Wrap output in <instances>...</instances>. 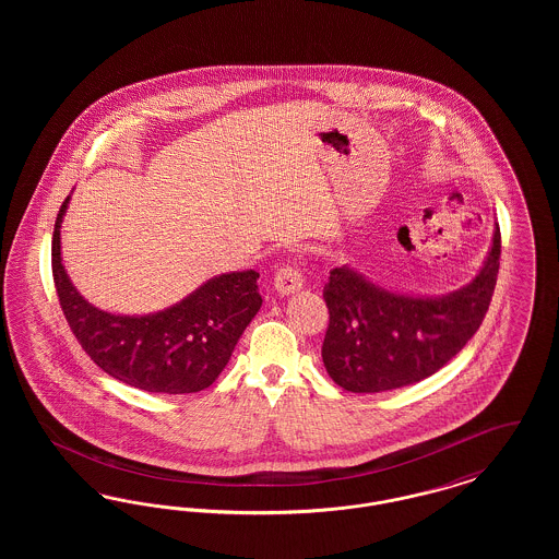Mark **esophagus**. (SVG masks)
Returning <instances> with one entry per match:
<instances>
[{"label": "esophagus", "mask_w": 559, "mask_h": 559, "mask_svg": "<svg viewBox=\"0 0 559 559\" xmlns=\"http://www.w3.org/2000/svg\"><path fill=\"white\" fill-rule=\"evenodd\" d=\"M304 287V278H301V272L297 267L287 264V266L281 267L274 276V289L278 295H292L297 293Z\"/></svg>", "instance_id": "34e87169"}]
</instances>
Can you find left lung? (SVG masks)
Masks as SVG:
<instances>
[{
  "label": "left lung",
  "mask_w": 559,
  "mask_h": 559,
  "mask_svg": "<svg viewBox=\"0 0 559 559\" xmlns=\"http://www.w3.org/2000/svg\"><path fill=\"white\" fill-rule=\"evenodd\" d=\"M501 255L499 224L472 283L447 295H408L372 283L356 267H333L322 297L329 329L322 362L347 392L374 394L440 371L474 337L488 312Z\"/></svg>",
  "instance_id": "left-lung-1"
}]
</instances>
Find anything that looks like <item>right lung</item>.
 Masks as SVG:
<instances>
[{
	"label": "right lung",
	"instance_id": "1",
	"mask_svg": "<svg viewBox=\"0 0 559 559\" xmlns=\"http://www.w3.org/2000/svg\"><path fill=\"white\" fill-rule=\"evenodd\" d=\"M69 201L71 194L53 224V285L85 354L110 377L144 392L192 394L210 388L262 308L260 272L217 274L159 312L110 314L92 306L62 266L60 228Z\"/></svg>",
	"mask_w": 559,
	"mask_h": 559
}]
</instances>
